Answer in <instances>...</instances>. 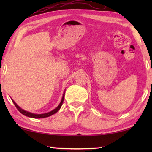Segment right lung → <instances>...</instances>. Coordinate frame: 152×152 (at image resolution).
I'll use <instances>...</instances> for the list:
<instances>
[{
	"instance_id": "add662e5",
	"label": "right lung",
	"mask_w": 152,
	"mask_h": 152,
	"mask_svg": "<svg viewBox=\"0 0 152 152\" xmlns=\"http://www.w3.org/2000/svg\"><path fill=\"white\" fill-rule=\"evenodd\" d=\"M65 91H64V94H63V96H62V98H61V102L59 103V104L57 106V107L55 108V109H53V111H50V112H48V113H41V114H36V113H31V112H29V111H25L23 109H21L19 106H18L17 104H16L15 102H14L13 99H12V102H13V103L14 104V105L16 106V109L18 110V111L20 112L23 115H26V116H28V117H30V118H47V117H49V116H50L52 115H53V114H55L57 113V112L59 111L60 109V108L62 106V104H63V102H64V95H65Z\"/></svg>"
}]
</instances>
